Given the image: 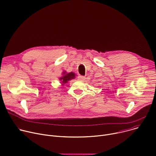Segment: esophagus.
<instances>
[{
  "label": "esophagus",
  "instance_id": "34e87169",
  "mask_svg": "<svg viewBox=\"0 0 156 156\" xmlns=\"http://www.w3.org/2000/svg\"><path fill=\"white\" fill-rule=\"evenodd\" d=\"M78 78H79V80H85V76H82V75H79V76H78Z\"/></svg>",
  "mask_w": 156,
  "mask_h": 156
}]
</instances>
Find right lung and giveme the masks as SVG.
<instances>
[{
    "mask_svg": "<svg viewBox=\"0 0 156 156\" xmlns=\"http://www.w3.org/2000/svg\"><path fill=\"white\" fill-rule=\"evenodd\" d=\"M76 76V75L72 72H69V73H67L66 71H63L62 73V76L59 78V80L60 81V83L62 84V86L63 87L69 81L75 78Z\"/></svg>",
    "mask_w": 156,
    "mask_h": 156,
    "instance_id": "add662e5",
    "label": "right lung"
}]
</instances>
